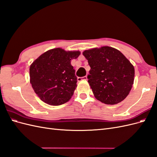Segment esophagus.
Returning a JSON list of instances; mask_svg holds the SVG:
<instances>
[{"label": "esophagus", "mask_w": 157, "mask_h": 157, "mask_svg": "<svg viewBox=\"0 0 157 157\" xmlns=\"http://www.w3.org/2000/svg\"><path fill=\"white\" fill-rule=\"evenodd\" d=\"M88 80L87 76H85V77H78L77 78V80L78 82L81 81V80Z\"/></svg>", "instance_id": "1"}]
</instances>
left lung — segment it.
<instances>
[{"label":"left lung","mask_w":157,"mask_h":157,"mask_svg":"<svg viewBox=\"0 0 157 157\" xmlns=\"http://www.w3.org/2000/svg\"><path fill=\"white\" fill-rule=\"evenodd\" d=\"M90 67L88 82L98 100L115 105L127 97L134 84L135 70L121 52L110 46L84 50Z\"/></svg>","instance_id":"8db88e82"}]
</instances>
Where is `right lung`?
Instances as JSON below:
<instances>
[{
	"label": "right lung",
	"instance_id": "1",
	"mask_svg": "<svg viewBox=\"0 0 157 157\" xmlns=\"http://www.w3.org/2000/svg\"><path fill=\"white\" fill-rule=\"evenodd\" d=\"M79 51L56 48L44 52L30 65V83L42 101L50 105L67 102L77 88V78L71 64Z\"/></svg>",
	"mask_w": 157,
	"mask_h": 157
}]
</instances>
